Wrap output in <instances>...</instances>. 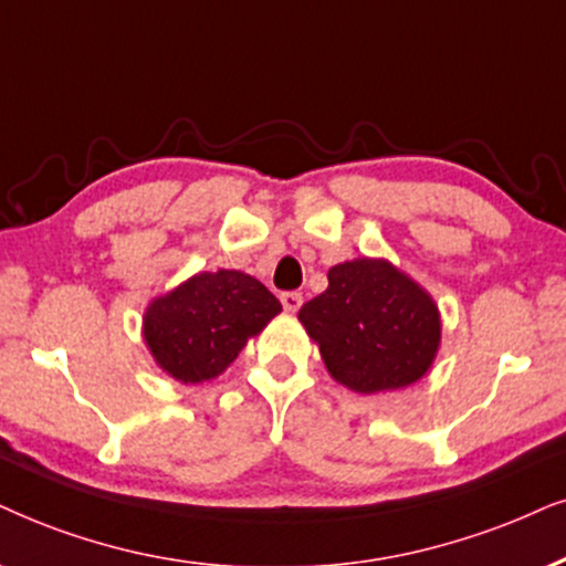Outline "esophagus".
<instances>
[{
	"mask_svg": "<svg viewBox=\"0 0 566 566\" xmlns=\"http://www.w3.org/2000/svg\"><path fill=\"white\" fill-rule=\"evenodd\" d=\"M279 300H282L284 311H287V313H295L297 307L303 305V295H300V292H282V295H279Z\"/></svg>",
	"mask_w": 566,
	"mask_h": 566,
	"instance_id": "1",
	"label": "esophagus"
}]
</instances>
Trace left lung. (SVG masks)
Returning a JSON list of instances; mask_svg holds the SVG:
<instances>
[{
  "instance_id": "obj_1",
  "label": "left lung",
  "mask_w": 566,
  "mask_h": 566,
  "mask_svg": "<svg viewBox=\"0 0 566 566\" xmlns=\"http://www.w3.org/2000/svg\"><path fill=\"white\" fill-rule=\"evenodd\" d=\"M326 370L357 395L410 386L428 374L441 345L433 297L384 259L328 269V287L297 313Z\"/></svg>"
}]
</instances>
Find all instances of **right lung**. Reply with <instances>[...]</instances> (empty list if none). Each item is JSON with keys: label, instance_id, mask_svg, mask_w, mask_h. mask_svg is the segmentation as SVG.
Segmentation results:
<instances>
[{"label": "right lung", "instance_id": "obj_1", "mask_svg": "<svg viewBox=\"0 0 566 566\" xmlns=\"http://www.w3.org/2000/svg\"><path fill=\"white\" fill-rule=\"evenodd\" d=\"M282 303L242 271H200L148 303L143 336L156 366L182 384H203L261 334Z\"/></svg>", "mask_w": 566, "mask_h": 566}]
</instances>
